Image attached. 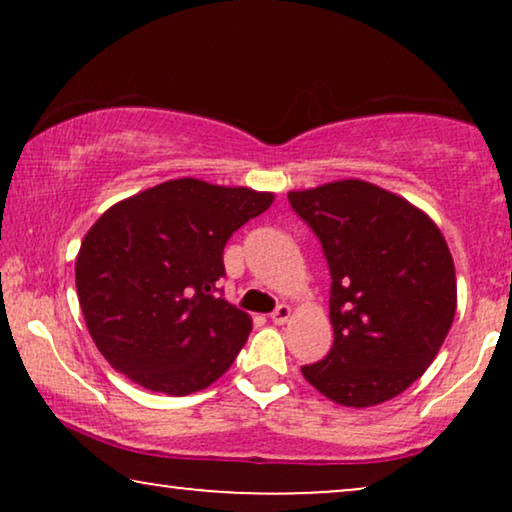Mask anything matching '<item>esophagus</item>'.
I'll list each match as a JSON object with an SVG mask.
<instances>
[{"mask_svg": "<svg viewBox=\"0 0 512 512\" xmlns=\"http://www.w3.org/2000/svg\"><path fill=\"white\" fill-rule=\"evenodd\" d=\"M291 307L289 305H279L275 312L270 314V319H272V324H277V326H282V324H286V321L291 319Z\"/></svg>", "mask_w": 512, "mask_h": 512, "instance_id": "obj_1", "label": "esophagus"}]
</instances>
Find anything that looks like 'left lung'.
<instances>
[{
  "instance_id": "left-lung-1",
  "label": "left lung",
  "mask_w": 512,
  "mask_h": 512,
  "mask_svg": "<svg viewBox=\"0 0 512 512\" xmlns=\"http://www.w3.org/2000/svg\"><path fill=\"white\" fill-rule=\"evenodd\" d=\"M331 270L333 347L303 377L345 408H370L431 366L457 312L443 233L401 195L361 179L289 193Z\"/></svg>"
}]
</instances>
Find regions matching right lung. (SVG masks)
<instances>
[{"label":"right lung","instance_id":"right-lung-1","mask_svg":"<svg viewBox=\"0 0 512 512\" xmlns=\"http://www.w3.org/2000/svg\"><path fill=\"white\" fill-rule=\"evenodd\" d=\"M275 193L184 177L111 205L83 237L76 293L100 354L139 387L207 389L230 368L251 317L214 296L223 247Z\"/></svg>","mask_w":512,"mask_h":512}]
</instances>
